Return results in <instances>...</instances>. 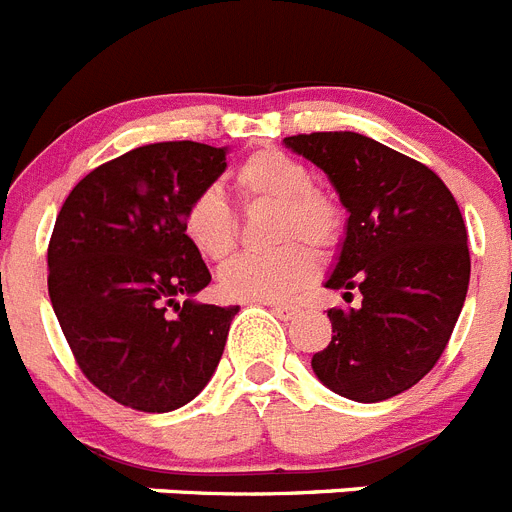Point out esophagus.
<instances>
[{
  "mask_svg": "<svg viewBox=\"0 0 512 512\" xmlns=\"http://www.w3.org/2000/svg\"><path fill=\"white\" fill-rule=\"evenodd\" d=\"M266 305H269L274 316L282 318V321H292V318H298V313H300L295 305H282V303H266Z\"/></svg>",
  "mask_w": 512,
  "mask_h": 512,
  "instance_id": "esophagus-1",
  "label": "esophagus"
}]
</instances>
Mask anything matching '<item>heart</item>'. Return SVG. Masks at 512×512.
Returning <instances> with one entry per match:
<instances>
[{
    "instance_id": "b5f03b06",
    "label": "heart",
    "mask_w": 512,
    "mask_h": 512,
    "mask_svg": "<svg viewBox=\"0 0 512 512\" xmlns=\"http://www.w3.org/2000/svg\"><path fill=\"white\" fill-rule=\"evenodd\" d=\"M240 191L251 199L277 204L274 238L287 240L269 253H243L227 261L217 274L220 292L230 300L279 303L308 287L318 261L303 241L329 251L342 238V209L321 191L310 189V173L298 157L282 150H261L235 173ZM183 235L196 251L222 261L235 246V217L220 189L207 186L186 204Z\"/></svg>"
}]
</instances>
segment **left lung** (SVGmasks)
Wrapping results in <instances>:
<instances>
[{
  "label": "left lung",
  "mask_w": 512,
  "mask_h": 512,
  "mask_svg": "<svg viewBox=\"0 0 512 512\" xmlns=\"http://www.w3.org/2000/svg\"><path fill=\"white\" fill-rule=\"evenodd\" d=\"M329 176L347 209L336 264L323 287L357 308H331V342L310 360L344 399L375 404L409 391L451 339L471 259L456 199L427 165L355 131L285 137Z\"/></svg>",
  "instance_id": "obj_1"
}]
</instances>
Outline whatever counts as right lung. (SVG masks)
I'll list each match as a JSON object with an SVG mask.
<instances>
[{
  "label": "right lung",
  "instance_id": "add662e5",
  "mask_svg": "<svg viewBox=\"0 0 512 512\" xmlns=\"http://www.w3.org/2000/svg\"><path fill=\"white\" fill-rule=\"evenodd\" d=\"M227 147L157 142L87 173L56 217L48 298L87 381L139 412H173L220 365L238 305L183 235L186 204L225 173Z\"/></svg>",
  "mask_w": 512,
  "mask_h": 512
}]
</instances>
